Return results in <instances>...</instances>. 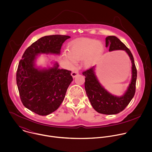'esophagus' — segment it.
I'll return each mask as SVG.
<instances>
[{"mask_svg": "<svg viewBox=\"0 0 152 152\" xmlns=\"http://www.w3.org/2000/svg\"><path fill=\"white\" fill-rule=\"evenodd\" d=\"M78 75V71H74L71 73V75L72 76L73 78L76 77Z\"/></svg>", "mask_w": 152, "mask_h": 152, "instance_id": "obj_1", "label": "esophagus"}]
</instances>
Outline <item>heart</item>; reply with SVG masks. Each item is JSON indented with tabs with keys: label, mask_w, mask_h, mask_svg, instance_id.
I'll return each instance as SVG.
<instances>
[{
	"label": "heart",
	"mask_w": 152,
	"mask_h": 152,
	"mask_svg": "<svg viewBox=\"0 0 152 152\" xmlns=\"http://www.w3.org/2000/svg\"><path fill=\"white\" fill-rule=\"evenodd\" d=\"M103 52L104 46L101 42L83 38L69 43V53H66L65 57L72 65L76 61L83 59L84 66L90 67L102 56Z\"/></svg>",
	"instance_id": "1"
}]
</instances>
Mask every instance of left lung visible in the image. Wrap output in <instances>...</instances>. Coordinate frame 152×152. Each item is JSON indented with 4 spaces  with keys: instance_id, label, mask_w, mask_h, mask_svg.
Listing matches in <instances>:
<instances>
[{
    "instance_id": "left-lung-1",
    "label": "left lung",
    "mask_w": 152,
    "mask_h": 152,
    "mask_svg": "<svg viewBox=\"0 0 152 152\" xmlns=\"http://www.w3.org/2000/svg\"><path fill=\"white\" fill-rule=\"evenodd\" d=\"M109 46L110 52L117 50H125L132 64L131 80L125 93L121 96L112 95L99 83L94 72L95 66L84 71L85 90L91 106L97 112L105 115H114L122 111L133 98L135 92L137 69L133 56L128 48L116 37L110 36L106 38V47Z\"/></svg>"
}]
</instances>
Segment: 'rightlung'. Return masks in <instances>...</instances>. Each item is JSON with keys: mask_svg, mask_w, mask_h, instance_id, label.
<instances>
[{"mask_svg": "<svg viewBox=\"0 0 152 152\" xmlns=\"http://www.w3.org/2000/svg\"><path fill=\"white\" fill-rule=\"evenodd\" d=\"M71 37L52 35L33 43L24 53L17 71V84L24 106L42 116L50 114L60 106L73 78L71 71L53 67L37 68L35 62L39 54L59 55L64 42Z\"/></svg>", "mask_w": 152, "mask_h": 152, "instance_id": "obj_1", "label": "right lung"}]
</instances>
